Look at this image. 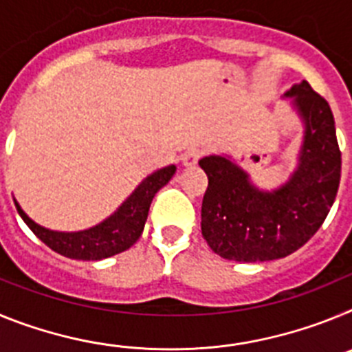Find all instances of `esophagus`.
<instances>
[{
    "label": "esophagus",
    "mask_w": 352,
    "mask_h": 352,
    "mask_svg": "<svg viewBox=\"0 0 352 352\" xmlns=\"http://www.w3.org/2000/svg\"><path fill=\"white\" fill-rule=\"evenodd\" d=\"M201 157H203V149H199V148L186 149L185 153H183V157H182L183 166H186V167L195 166V164H197L199 158H201Z\"/></svg>",
    "instance_id": "esophagus-1"
}]
</instances>
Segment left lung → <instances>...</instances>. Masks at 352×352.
<instances>
[{
    "mask_svg": "<svg viewBox=\"0 0 352 352\" xmlns=\"http://www.w3.org/2000/svg\"><path fill=\"white\" fill-rule=\"evenodd\" d=\"M287 96L305 120L300 166L275 192H261L223 157L199 160L208 176L201 231L211 250L239 263L273 261L303 247L322 226L340 185L342 153L329 104L307 80Z\"/></svg>",
    "mask_w": 352,
    "mask_h": 352,
    "instance_id": "1",
    "label": "left lung"
}]
</instances>
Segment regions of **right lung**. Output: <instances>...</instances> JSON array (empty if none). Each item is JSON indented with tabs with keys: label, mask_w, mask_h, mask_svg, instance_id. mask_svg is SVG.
<instances>
[{
	"label": "right lung",
	"mask_w": 352,
	"mask_h": 352,
	"mask_svg": "<svg viewBox=\"0 0 352 352\" xmlns=\"http://www.w3.org/2000/svg\"><path fill=\"white\" fill-rule=\"evenodd\" d=\"M174 173H176V167L169 166L148 176L125 203L121 204L116 213L88 231H49L45 227H40L38 223L33 222L15 201L14 203L21 219L26 222L33 234L42 239L51 250L58 252L65 257H70V259L100 261L105 257L116 256L120 252H125L138 241L144 229L146 219H148L149 204L162 186L169 183Z\"/></svg>",
	"instance_id": "1"
}]
</instances>
